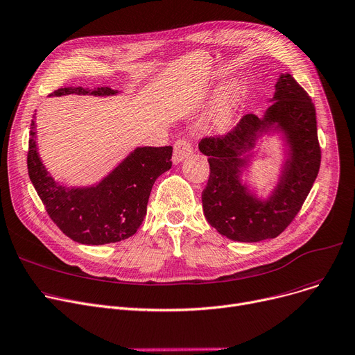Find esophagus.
<instances>
[{"label":"esophagus","mask_w":355,"mask_h":355,"mask_svg":"<svg viewBox=\"0 0 355 355\" xmlns=\"http://www.w3.org/2000/svg\"><path fill=\"white\" fill-rule=\"evenodd\" d=\"M192 150H193L192 143L184 137H180L173 143V157H172V160L175 163H179V162H182L183 159L189 156L192 153Z\"/></svg>","instance_id":"1"}]
</instances>
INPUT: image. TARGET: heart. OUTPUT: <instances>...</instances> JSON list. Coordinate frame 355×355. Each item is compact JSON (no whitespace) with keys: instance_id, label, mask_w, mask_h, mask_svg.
Instances as JSON below:
<instances>
[{"instance_id":"heart-1","label":"heart","mask_w":355,"mask_h":355,"mask_svg":"<svg viewBox=\"0 0 355 355\" xmlns=\"http://www.w3.org/2000/svg\"><path fill=\"white\" fill-rule=\"evenodd\" d=\"M239 94H241V87H239V85H236V83H231V85L226 86V90L223 94V104H222V109L218 116V128L219 129L227 128L229 123H231L232 110L239 98Z\"/></svg>"}]
</instances>
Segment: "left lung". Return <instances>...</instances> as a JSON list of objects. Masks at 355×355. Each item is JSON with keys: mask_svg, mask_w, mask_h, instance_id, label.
<instances>
[{"mask_svg": "<svg viewBox=\"0 0 355 355\" xmlns=\"http://www.w3.org/2000/svg\"><path fill=\"white\" fill-rule=\"evenodd\" d=\"M274 98L262 119L245 114L231 132L199 141L211 166L202 192L206 220L232 241L258 242L282 234L301 211L320 171L317 114L309 94L293 76L282 74ZM272 122L287 133L291 153L275 196L263 204L245 192L237 175L244 164L240 156L252 147L256 133Z\"/></svg>", "mask_w": 355, "mask_h": 355, "instance_id": "1", "label": "left lung"}]
</instances>
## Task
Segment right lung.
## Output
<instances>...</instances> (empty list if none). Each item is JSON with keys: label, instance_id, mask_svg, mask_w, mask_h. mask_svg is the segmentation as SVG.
Returning a JSON list of instances; mask_svg holds the SVG:
<instances>
[{"label": "right lung", "instance_id": "right-lung-1", "mask_svg": "<svg viewBox=\"0 0 355 355\" xmlns=\"http://www.w3.org/2000/svg\"><path fill=\"white\" fill-rule=\"evenodd\" d=\"M73 93L109 96L116 92L110 87H61L51 94ZM35 140V121L31 120L28 176L50 219L66 236L85 245L114 243L133 236L146 216L155 180L172 168V146L137 148L97 186L69 191L49 176Z\"/></svg>", "mask_w": 355, "mask_h": 355}]
</instances>
